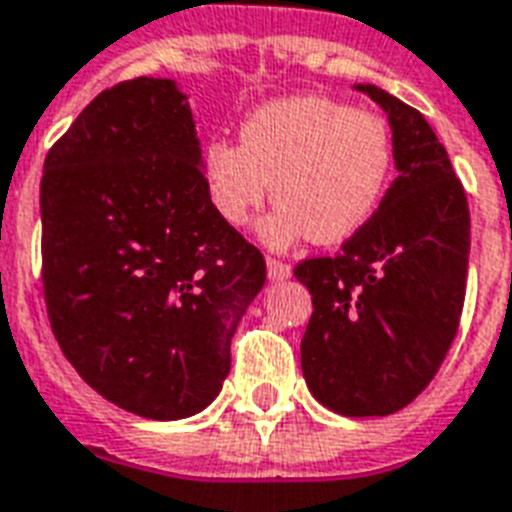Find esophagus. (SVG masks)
Returning <instances> with one entry per match:
<instances>
[{
    "mask_svg": "<svg viewBox=\"0 0 512 512\" xmlns=\"http://www.w3.org/2000/svg\"><path fill=\"white\" fill-rule=\"evenodd\" d=\"M291 264H285V261H277V259H267V275L272 283H283L291 277Z\"/></svg>",
    "mask_w": 512,
    "mask_h": 512,
    "instance_id": "esophagus-1",
    "label": "esophagus"
}]
</instances>
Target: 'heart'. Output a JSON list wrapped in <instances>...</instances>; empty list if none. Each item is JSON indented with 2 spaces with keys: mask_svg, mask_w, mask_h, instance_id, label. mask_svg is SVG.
<instances>
[{
  "mask_svg": "<svg viewBox=\"0 0 512 512\" xmlns=\"http://www.w3.org/2000/svg\"><path fill=\"white\" fill-rule=\"evenodd\" d=\"M392 165L390 125L323 95L259 106L240 125V144L213 138L200 157L208 200L229 227H245L275 194L259 235L277 251L358 235L382 205Z\"/></svg>",
  "mask_w": 512,
  "mask_h": 512,
  "instance_id": "b5f03b06",
  "label": "heart"
}]
</instances>
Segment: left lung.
Masks as SVG:
<instances>
[{
	"mask_svg": "<svg viewBox=\"0 0 512 512\" xmlns=\"http://www.w3.org/2000/svg\"><path fill=\"white\" fill-rule=\"evenodd\" d=\"M355 90L387 114L398 178L339 256L293 269L312 296L301 371L336 414L387 417L425 390L457 336L470 211L425 117L382 87Z\"/></svg>",
	"mask_w": 512,
	"mask_h": 512,
	"instance_id": "obj_1",
	"label": "left lung"
}]
</instances>
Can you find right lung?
<instances>
[{"label":"right lung","mask_w":512,"mask_h":512,"mask_svg":"<svg viewBox=\"0 0 512 512\" xmlns=\"http://www.w3.org/2000/svg\"><path fill=\"white\" fill-rule=\"evenodd\" d=\"M176 79L138 77L85 106L47 152L42 283L63 355L95 392L146 419L219 395L229 344L267 264L213 211Z\"/></svg>","instance_id":"obj_1"}]
</instances>
